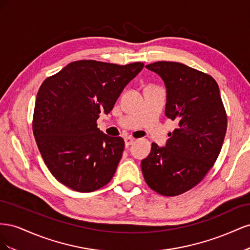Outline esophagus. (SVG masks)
Here are the masks:
<instances>
[{
  "mask_svg": "<svg viewBox=\"0 0 250 250\" xmlns=\"http://www.w3.org/2000/svg\"><path fill=\"white\" fill-rule=\"evenodd\" d=\"M124 142H125V146L128 147V146H130L131 144H133L134 140L130 137H126V138H124Z\"/></svg>",
  "mask_w": 250,
  "mask_h": 250,
  "instance_id": "1",
  "label": "esophagus"
}]
</instances>
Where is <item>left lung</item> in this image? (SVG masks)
<instances>
[{"mask_svg": "<svg viewBox=\"0 0 250 250\" xmlns=\"http://www.w3.org/2000/svg\"><path fill=\"white\" fill-rule=\"evenodd\" d=\"M166 86L167 118L178 126L165 147L152 143L141 162L144 178L153 191L176 196L198 185L220 153L228 119L217 82L186 64L157 62L146 65Z\"/></svg>", "mask_w": 250, "mask_h": 250, "instance_id": "8db88e82", "label": "left lung"}]
</instances>
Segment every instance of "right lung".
Listing matches in <instances>:
<instances>
[{"mask_svg": "<svg viewBox=\"0 0 250 250\" xmlns=\"http://www.w3.org/2000/svg\"><path fill=\"white\" fill-rule=\"evenodd\" d=\"M79 60L47 78L36 96L33 134L48 169L59 183L87 193L107 185L122 158L124 140L100 131L99 113H109L124 87L143 70Z\"/></svg>", "mask_w": 250, "mask_h": 250, "instance_id": "add662e5", "label": "right lung"}]
</instances>
